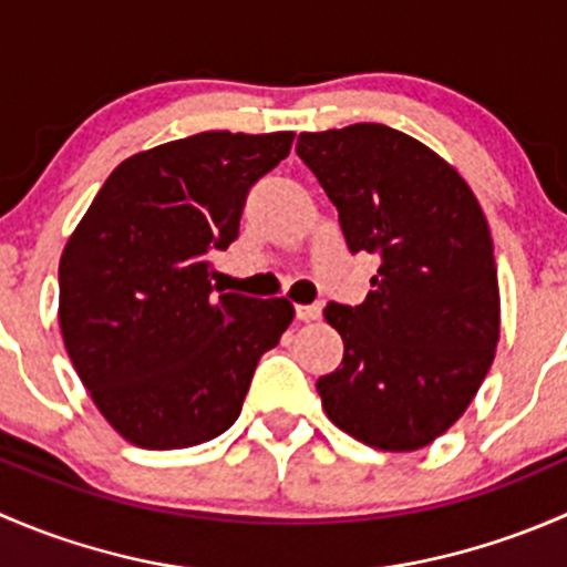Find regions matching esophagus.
I'll return each instance as SVG.
<instances>
[{
    "label": "esophagus",
    "instance_id": "obj_1",
    "mask_svg": "<svg viewBox=\"0 0 567 567\" xmlns=\"http://www.w3.org/2000/svg\"><path fill=\"white\" fill-rule=\"evenodd\" d=\"M320 310H323L320 305H296V318L307 320V323H310V320L320 318Z\"/></svg>",
    "mask_w": 567,
    "mask_h": 567
}]
</instances>
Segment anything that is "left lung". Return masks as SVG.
I'll list each match as a JSON object with an SVG mask.
<instances>
[{
	"mask_svg": "<svg viewBox=\"0 0 567 567\" xmlns=\"http://www.w3.org/2000/svg\"><path fill=\"white\" fill-rule=\"evenodd\" d=\"M296 153L334 203L348 249L381 257L362 305L323 310L346 346L318 379L326 416L368 447H427L468 409L499 342L483 208L439 153L390 125L299 134Z\"/></svg>",
	"mask_w": 567,
	"mask_h": 567,
	"instance_id": "1",
	"label": "left lung"
}]
</instances>
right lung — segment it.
<instances>
[{
	"label": "right lung",
	"instance_id": "1",
	"mask_svg": "<svg viewBox=\"0 0 567 567\" xmlns=\"http://www.w3.org/2000/svg\"><path fill=\"white\" fill-rule=\"evenodd\" d=\"M293 131H203L125 158L60 257V329L95 409L142 450L194 447L241 414L251 375L293 320L288 299L216 296L208 255Z\"/></svg>",
	"mask_w": 567,
	"mask_h": 567
}]
</instances>
